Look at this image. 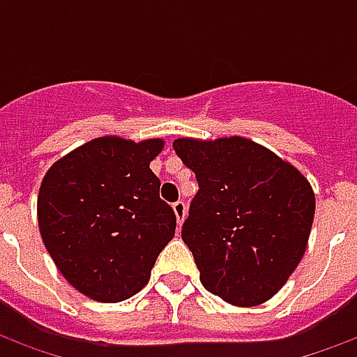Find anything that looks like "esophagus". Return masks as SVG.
<instances>
[{
    "label": "esophagus",
    "mask_w": 357,
    "mask_h": 357,
    "mask_svg": "<svg viewBox=\"0 0 357 357\" xmlns=\"http://www.w3.org/2000/svg\"><path fill=\"white\" fill-rule=\"evenodd\" d=\"M172 208H174V212H176V220H178V224L181 225L183 224V220H185L187 216V204L185 201H178L172 204Z\"/></svg>",
    "instance_id": "1"
}]
</instances>
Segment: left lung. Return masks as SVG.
<instances>
[{
    "label": "left lung",
    "instance_id": "8db88e82",
    "mask_svg": "<svg viewBox=\"0 0 357 357\" xmlns=\"http://www.w3.org/2000/svg\"><path fill=\"white\" fill-rule=\"evenodd\" d=\"M174 151L195 172L181 239L204 289L233 306L264 304L306 252L315 195L291 162L239 135L179 137Z\"/></svg>",
    "mask_w": 357,
    "mask_h": 357
}]
</instances>
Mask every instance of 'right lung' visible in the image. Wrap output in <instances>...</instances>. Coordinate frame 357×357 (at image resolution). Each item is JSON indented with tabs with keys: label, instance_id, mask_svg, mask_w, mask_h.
<instances>
[{
	"label": "right lung",
	"instance_id": "right-lung-1",
	"mask_svg": "<svg viewBox=\"0 0 357 357\" xmlns=\"http://www.w3.org/2000/svg\"><path fill=\"white\" fill-rule=\"evenodd\" d=\"M162 149V139L95 137L43 176V245L66 281L91 300L122 302L137 294L176 235V214L149 168Z\"/></svg>",
	"mask_w": 357,
	"mask_h": 357
}]
</instances>
